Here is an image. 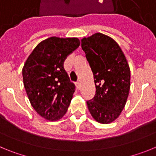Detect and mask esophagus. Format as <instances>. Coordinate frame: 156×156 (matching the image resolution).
<instances>
[{
  "instance_id": "obj_1",
  "label": "esophagus",
  "mask_w": 156,
  "mask_h": 156,
  "mask_svg": "<svg viewBox=\"0 0 156 156\" xmlns=\"http://www.w3.org/2000/svg\"><path fill=\"white\" fill-rule=\"evenodd\" d=\"M76 88L79 90L80 88V81H77L76 83Z\"/></svg>"
}]
</instances>
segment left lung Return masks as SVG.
I'll return each instance as SVG.
<instances>
[{
  "label": "left lung",
  "instance_id": "left-lung-1",
  "mask_svg": "<svg viewBox=\"0 0 156 156\" xmlns=\"http://www.w3.org/2000/svg\"><path fill=\"white\" fill-rule=\"evenodd\" d=\"M94 74V97L87 101L92 117L108 124L120 115L126 105L130 88V70L119 44L101 33L81 40Z\"/></svg>",
  "mask_w": 156,
  "mask_h": 156
}]
</instances>
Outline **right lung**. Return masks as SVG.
I'll list each match as a JSON object with an SVG mask.
<instances>
[{
    "label": "right lung",
    "mask_w": 156,
    "mask_h": 156,
    "mask_svg": "<svg viewBox=\"0 0 156 156\" xmlns=\"http://www.w3.org/2000/svg\"><path fill=\"white\" fill-rule=\"evenodd\" d=\"M80 44L76 37H49L37 44L24 64L23 83L30 104L47 120H58L68 110L75 85L63 64Z\"/></svg>",
    "instance_id": "obj_1"
}]
</instances>
